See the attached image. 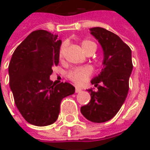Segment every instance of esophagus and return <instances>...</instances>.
Returning a JSON list of instances; mask_svg holds the SVG:
<instances>
[{
	"mask_svg": "<svg viewBox=\"0 0 150 150\" xmlns=\"http://www.w3.org/2000/svg\"><path fill=\"white\" fill-rule=\"evenodd\" d=\"M81 91V88H79V87H75V92H76V93H79V92H80Z\"/></svg>",
	"mask_w": 150,
	"mask_h": 150,
	"instance_id": "34e87169",
	"label": "esophagus"
}]
</instances>
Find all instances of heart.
I'll use <instances>...</instances> for the list:
<instances>
[{"mask_svg": "<svg viewBox=\"0 0 150 150\" xmlns=\"http://www.w3.org/2000/svg\"><path fill=\"white\" fill-rule=\"evenodd\" d=\"M96 45L94 42H92L89 40H83L81 42V46L84 53L88 50L90 47ZM64 51V46H62L59 50V57L62 58ZM92 69L90 67H77V68L72 69L71 71L68 72V78L74 82L75 84L81 85L83 83L88 80V77L91 75Z\"/></svg>", "mask_w": 150, "mask_h": 150, "instance_id": "1", "label": "heart"}]
</instances>
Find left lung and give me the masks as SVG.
<instances>
[{
    "mask_svg": "<svg viewBox=\"0 0 150 150\" xmlns=\"http://www.w3.org/2000/svg\"><path fill=\"white\" fill-rule=\"evenodd\" d=\"M89 30L103 50V69L91 80L98 91L87 90L91 100L82 106L80 112L91 122H106L116 116L127 97L132 71V51L119 36L106 29L94 27Z\"/></svg>",
    "mask_w": 150,
    "mask_h": 150,
    "instance_id": "8db88e82",
    "label": "left lung"
}]
</instances>
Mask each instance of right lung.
I'll return each instance as SVG.
<instances>
[{"mask_svg": "<svg viewBox=\"0 0 150 150\" xmlns=\"http://www.w3.org/2000/svg\"><path fill=\"white\" fill-rule=\"evenodd\" d=\"M62 41L48 31H33L16 48L8 65L9 87L18 111L36 126L50 125L58 119L64 97L75 93L69 83L50 80L59 62Z\"/></svg>", "mask_w": 150, "mask_h": 150, "instance_id": "obj_1", "label": "right lung"}]
</instances>
